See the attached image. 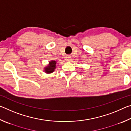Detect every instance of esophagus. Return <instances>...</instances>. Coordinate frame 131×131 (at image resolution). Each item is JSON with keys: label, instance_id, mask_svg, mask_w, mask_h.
I'll return each mask as SVG.
<instances>
[{"label": "esophagus", "instance_id": "1", "mask_svg": "<svg viewBox=\"0 0 131 131\" xmlns=\"http://www.w3.org/2000/svg\"><path fill=\"white\" fill-rule=\"evenodd\" d=\"M71 59H72V58H71V57L69 56V55H67V56L65 57V61L70 62L71 61Z\"/></svg>", "mask_w": 131, "mask_h": 131}]
</instances>
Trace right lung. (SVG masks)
I'll list each match as a JSON object with an SVG mask.
<instances>
[{"label": "right lung", "instance_id": "1", "mask_svg": "<svg viewBox=\"0 0 131 131\" xmlns=\"http://www.w3.org/2000/svg\"><path fill=\"white\" fill-rule=\"evenodd\" d=\"M57 61L51 60L48 62V64L43 69L44 72H45L47 74L52 73L55 71V69L57 68Z\"/></svg>", "mask_w": 131, "mask_h": 131}]
</instances>
